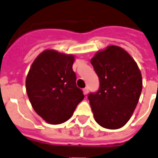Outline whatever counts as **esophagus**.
Returning a JSON list of instances; mask_svg holds the SVG:
<instances>
[{
    "mask_svg": "<svg viewBox=\"0 0 158 158\" xmlns=\"http://www.w3.org/2000/svg\"><path fill=\"white\" fill-rule=\"evenodd\" d=\"M83 93H84V95H87L88 93V88L87 87V88H83Z\"/></svg>",
    "mask_w": 158,
    "mask_h": 158,
    "instance_id": "1",
    "label": "esophagus"
}]
</instances>
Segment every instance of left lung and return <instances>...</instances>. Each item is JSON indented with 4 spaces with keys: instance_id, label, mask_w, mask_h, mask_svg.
Returning a JSON list of instances; mask_svg holds the SVG:
<instances>
[{
    "instance_id": "left-lung-1",
    "label": "left lung",
    "mask_w": 158,
    "mask_h": 158,
    "mask_svg": "<svg viewBox=\"0 0 158 158\" xmlns=\"http://www.w3.org/2000/svg\"><path fill=\"white\" fill-rule=\"evenodd\" d=\"M91 63L100 80L99 90L88 95L95 120L107 129L123 127L141 94V72L131 55L115 45L97 52Z\"/></svg>"
}]
</instances>
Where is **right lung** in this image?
<instances>
[{
  "label": "right lung",
  "mask_w": 158,
  "mask_h": 158,
  "mask_svg": "<svg viewBox=\"0 0 158 158\" xmlns=\"http://www.w3.org/2000/svg\"><path fill=\"white\" fill-rule=\"evenodd\" d=\"M75 57L47 49L35 59L26 79V89L34 110L48 123L60 124L72 116L84 98L76 86Z\"/></svg>",
  "instance_id": "right-lung-1"
}]
</instances>
